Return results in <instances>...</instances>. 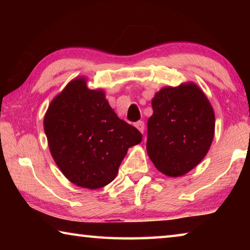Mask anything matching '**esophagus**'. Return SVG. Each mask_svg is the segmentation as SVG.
I'll return each mask as SVG.
<instances>
[{
  "mask_svg": "<svg viewBox=\"0 0 250 250\" xmlns=\"http://www.w3.org/2000/svg\"><path fill=\"white\" fill-rule=\"evenodd\" d=\"M134 126H135V128H137L139 131H140V132H142V133H143V131H145V122L141 121V120L135 122Z\"/></svg>",
  "mask_w": 250,
  "mask_h": 250,
  "instance_id": "1",
  "label": "esophagus"
}]
</instances>
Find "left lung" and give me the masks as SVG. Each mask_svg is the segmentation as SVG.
<instances>
[{
    "mask_svg": "<svg viewBox=\"0 0 250 250\" xmlns=\"http://www.w3.org/2000/svg\"><path fill=\"white\" fill-rule=\"evenodd\" d=\"M146 151L155 167L167 176H182L204 159L214 138L215 115L194 83L166 87L152 99Z\"/></svg>",
    "mask_w": 250,
    "mask_h": 250,
    "instance_id": "obj_1",
    "label": "left lung"
}]
</instances>
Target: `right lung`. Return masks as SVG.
Here are the masks:
<instances>
[{
  "mask_svg": "<svg viewBox=\"0 0 250 250\" xmlns=\"http://www.w3.org/2000/svg\"><path fill=\"white\" fill-rule=\"evenodd\" d=\"M50 153L67 179L84 188L115 180L130 146L142 141L133 125L119 119L103 90L74 79L50 103L44 118Z\"/></svg>",
  "mask_w": 250,
  "mask_h": 250,
  "instance_id": "1",
  "label": "right lung"
}]
</instances>
